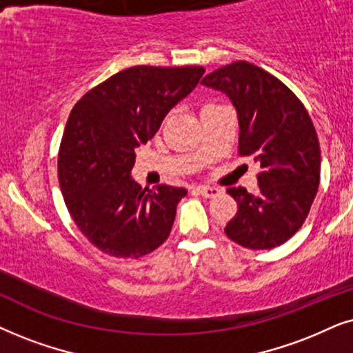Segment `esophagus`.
Masks as SVG:
<instances>
[{"mask_svg":"<svg viewBox=\"0 0 353 353\" xmlns=\"http://www.w3.org/2000/svg\"><path fill=\"white\" fill-rule=\"evenodd\" d=\"M196 192H199L201 196H205V199H214V196H218L221 194L219 189L210 185H199L196 187Z\"/></svg>","mask_w":353,"mask_h":353,"instance_id":"34e87169","label":"esophagus"}]
</instances>
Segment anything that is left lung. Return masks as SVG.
Returning <instances> with one entry per match:
<instances>
[{
	"label": "left lung",
	"instance_id": "8db88e82",
	"mask_svg": "<svg viewBox=\"0 0 353 353\" xmlns=\"http://www.w3.org/2000/svg\"><path fill=\"white\" fill-rule=\"evenodd\" d=\"M201 83L231 98L239 154L260 163L258 195L228 189L239 210L225 236L252 250L278 247L302 228L318 192L321 153L312 117L285 83L247 61L223 65Z\"/></svg>",
	"mask_w": 353,
	"mask_h": 353
}]
</instances>
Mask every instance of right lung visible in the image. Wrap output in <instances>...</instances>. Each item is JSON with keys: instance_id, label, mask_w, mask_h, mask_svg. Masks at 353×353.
<instances>
[{"instance_id": "add662e5", "label": "right lung", "mask_w": 353, "mask_h": 353, "mask_svg": "<svg viewBox=\"0 0 353 353\" xmlns=\"http://www.w3.org/2000/svg\"><path fill=\"white\" fill-rule=\"evenodd\" d=\"M203 72L201 65H134L88 90L70 111L58 153L61 192L81 232L106 255L145 256L171 232L187 190L142 189L130 169L135 147L158 132Z\"/></svg>"}]
</instances>
